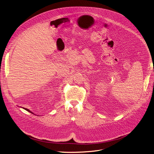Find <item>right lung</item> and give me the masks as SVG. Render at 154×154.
I'll return each mask as SVG.
<instances>
[{
  "label": "right lung",
  "instance_id": "1",
  "mask_svg": "<svg viewBox=\"0 0 154 154\" xmlns=\"http://www.w3.org/2000/svg\"><path fill=\"white\" fill-rule=\"evenodd\" d=\"M23 109H25V110H26V111H27L30 112V113H32V114H33L32 112H31V111H30L29 109H26V108H23Z\"/></svg>",
  "mask_w": 154,
  "mask_h": 154
}]
</instances>
